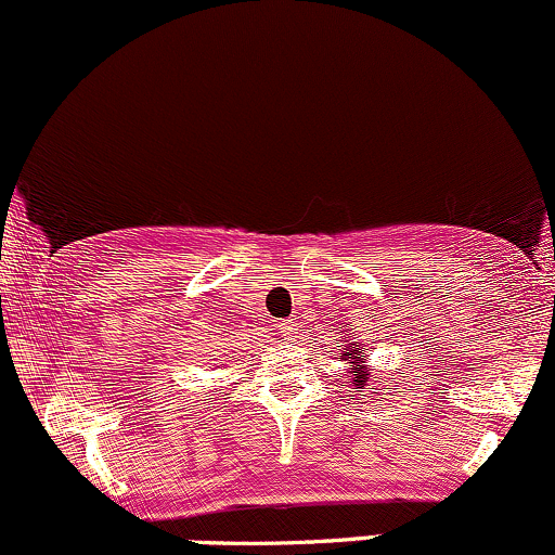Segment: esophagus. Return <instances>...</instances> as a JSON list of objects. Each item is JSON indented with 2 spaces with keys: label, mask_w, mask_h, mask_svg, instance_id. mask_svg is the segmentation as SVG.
Returning <instances> with one entry per match:
<instances>
[{
  "label": "esophagus",
  "mask_w": 555,
  "mask_h": 555,
  "mask_svg": "<svg viewBox=\"0 0 555 555\" xmlns=\"http://www.w3.org/2000/svg\"><path fill=\"white\" fill-rule=\"evenodd\" d=\"M280 331H288V325H285V323H283V325H280Z\"/></svg>",
  "instance_id": "1"
}]
</instances>
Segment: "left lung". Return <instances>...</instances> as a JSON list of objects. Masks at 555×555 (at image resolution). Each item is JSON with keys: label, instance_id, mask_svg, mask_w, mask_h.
<instances>
[{"label": "left lung", "instance_id": "1", "mask_svg": "<svg viewBox=\"0 0 555 555\" xmlns=\"http://www.w3.org/2000/svg\"><path fill=\"white\" fill-rule=\"evenodd\" d=\"M347 357H349V349H347ZM351 360H354V362H362V354L357 357V349H354V347H351ZM351 375H354V380H357V389H362V384H365L367 375H371V373L362 371V367H351ZM351 375H349V378H351Z\"/></svg>", "mask_w": 555, "mask_h": 555}]
</instances>
